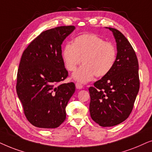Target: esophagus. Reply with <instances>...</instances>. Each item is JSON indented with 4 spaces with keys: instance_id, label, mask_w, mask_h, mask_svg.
<instances>
[{
    "instance_id": "esophagus-1",
    "label": "esophagus",
    "mask_w": 152,
    "mask_h": 152,
    "mask_svg": "<svg viewBox=\"0 0 152 152\" xmlns=\"http://www.w3.org/2000/svg\"><path fill=\"white\" fill-rule=\"evenodd\" d=\"M76 89L80 90V89H82L83 88V86L80 83H76Z\"/></svg>"
}]
</instances>
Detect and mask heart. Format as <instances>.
<instances>
[{"label":"heart","mask_w":152,"mask_h":152,"mask_svg":"<svg viewBox=\"0 0 152 152\" xmlns=\"http://www.w3.org/2000/svg\"><path fill=\"white\" fill-rule=\"evenodd\" d=\"M116 58L115 46L94 34L77 36L72 44H66L62 50L64 64L69 72H74L83 61V65L72 75L73 79L81 83L90 82L94 76H106L114 66Z\"/></svg>","instance_id":"1"}]
</instances>
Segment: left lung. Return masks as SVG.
Here are the masks:
<instances>
[{
    "label": "left lung",
    "instance_id": "8db88e82",
    "mask_svg": "<svg viewBox=\"0 0 152 152\" xmlns=\"http://www.w3.org/2000/svg\"><path fill=\"white\" fill-rule=\"evenodd\" d=\"M117 43L116 61L106 76L89 88L90 116L103 127L126 120L133 110L140 88L138 61L128 39L122 32L108 28Z\"/></svg>",
    "mask_w": 152,
    "mask_h": 152
}]
</instances>
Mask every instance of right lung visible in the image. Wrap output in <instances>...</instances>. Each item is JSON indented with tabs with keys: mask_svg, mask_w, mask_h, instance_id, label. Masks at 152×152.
<instances>
[{
	"mask_svg": "<svg viewBox=\"0 0 152 152\" xmlns=\"http://www.w3.org/2000/svg\"><path fill=\"white\" fill-rule=\"evenodd\" d=\"M74 30L69 26L42 32L22 54L16 89L26 118L36 127L57 128L66 119L75 85L61 83L68 76L61 45Z\"/></svg>",
	"mask_w": 152,
	"mask_h": 152,
	"instance_id": "obj_1",
	"label": "right lung"
}]
</instances>
